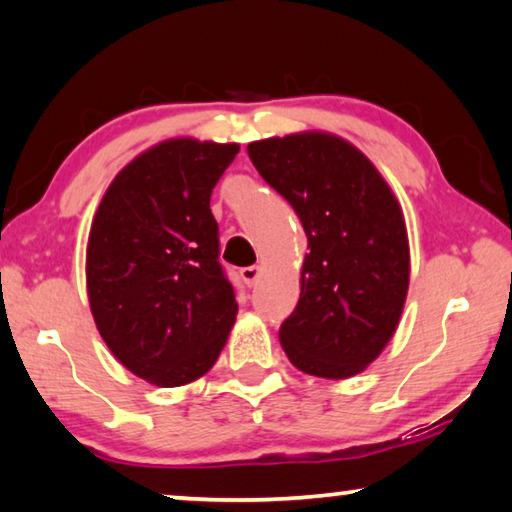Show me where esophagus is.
<instances>
[{
  "mask_svg": "<svg viewBox=\"0 0 512 512\" xmlns=\"http://www.w3.org/2000/svg\"><path fill=\"white\" fill-rule=\"evenodd\" d=\"M259 275H262V266H246V268H241V280H244L248 287H253V284L259 280Z\"/></svg>",
  "mask_w": 512,
  "mask_h": 512,
  "instance_id": "esophagus-1",
  "label": "esophagus"
}]
</instances>
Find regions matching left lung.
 <instances>
[{"label": "left lung", "mask_w": 512, "mask_h": 512, "mask_svg": "<svg viewBox=\"0 0 512 512\" xmlns=\"http://www.w3.org/2000/svg\"><path fill=\"white\" fill-rule=\"evenodd\" d=\"M248 155L309 241L282 348L307 375H357L391 341L409 291L400 203L366 155L336 135L271 137L248 144Z\"/></svg>", "instance_id": "obj_1"}]
</instances>
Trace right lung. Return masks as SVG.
Returning <instances> with one entry per match:
<instances>
[{"label": "right lung", "instance_id": "right-lung-1", "mask_svg": "<svg viewBox=\"0 0 512 512\" xmlns=\"http://www.w3.org/2000/svg\"><path fill=\"white\" fill-rule=\"evenodd\" d=\"M237 144L153 146L112 180L88 241V296L110 352L155 386L205 375L235 325L210 198Z\"/></svg>", "mask_w": 512, "mask_h": 512}]
</instances>
